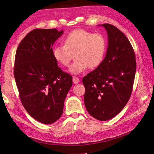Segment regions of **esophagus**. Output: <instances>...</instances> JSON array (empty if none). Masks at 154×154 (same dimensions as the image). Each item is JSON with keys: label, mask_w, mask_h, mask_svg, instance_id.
Masks as SVG:
<instances>
[{"label": "esophagus", "mask_w": 154, "mask_h": 154, "mask_svg": "<svg viewBox=\"0 0 154 154\" xmlns=\"http://www.w3.org/2000/svg\"><path fill=\"white\" fill-rule=\"evenodd\" d=\"M79 81H80V80H79V79L77 77H73L72 78V82L75 84L78 83L79 82Z\"/></svg>", "instance_id": "34e87169"}]
</instances>
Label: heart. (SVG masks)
Masks as SVG:
<instances>
[{
    "label": "heart",
    "instance_id": "obj_1",
    "mask_svg": "<svg viewBox=\"0 0 154 154\" xmlns=\"http://www.w3.org/2000/svg\"><path fill=\"white\" fill-rule=\"evenodd\" d=\"M106 50V41L100 34L78 29L70 32L63 39V45L55 46L53 56L63 66H69L73 54L76 61L69 71L72 75H79L90 67L99 66L103 60Z\"/></svg>",
    "mask_w": 154,
    "mask_h": 154
}]
</instances>
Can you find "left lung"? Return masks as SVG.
<instances>
[{
	"label": "left lung",
	"instance_id": "1",
	"mask_svg": "<svg viewBox=\"0 0 154 154\" xmlns=\"http://www.w3.org/2000/svg\"><path fill=\"white\" fill-rule=\"evenodd\" d=\"M108 34V48L101 63L84 76V103L89 114L100 121L113 118L130 99L136 69L129 39L116 26L100 25Z\"/></svg>",
	"mask_w": 154,
	"mask_h": 154
}]
</instances>
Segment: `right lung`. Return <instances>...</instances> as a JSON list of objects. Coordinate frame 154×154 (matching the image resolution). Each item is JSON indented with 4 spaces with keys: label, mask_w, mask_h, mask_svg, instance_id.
<instances>
[{
    "label": "right lung",
    "mask_w": 154,
    "mask_h": 154,
    "mask_svg": "<svg viewBox=\"0 0 154 154\" xmlns=\"http://www.w3.org/2000/svg\"><path fill=\"white\" fill-rule=\"evenodd\" d=\"M63 31L36 29L26 34L16 52L14 76L23 107L32 117L54 123L63 113L72 77L58 67L52 46Z\"/></svg>",
    "instance_id": "right-lung-1"
}]
</instances>
